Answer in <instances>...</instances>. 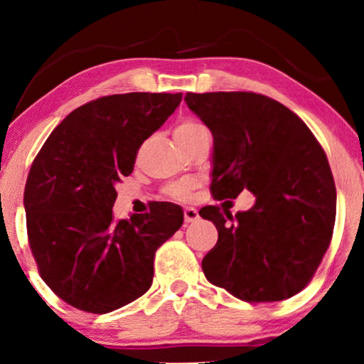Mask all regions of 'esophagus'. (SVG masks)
Listing matches in <instances>:
<instances>
[{"label":"esophagus","instance_id":"esophagus-1","mask_svg":"<svg viewBox=\"0 0 364 364\" xmlns=\"http://www.w3.org/2000/svg\"><path fill=\"white\" fill-rule=\"evenodd\" d=\"M183 218H186L187 223L196 222V220H198V212L192 207H186L183 208Z\"/></svg>","mask_w":364,"mask_h":364}]
</instances>
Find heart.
I'll return each mask as SVG.
<instances>
[{
	"mask_svg": "<svg viewBox=\"0 0 364 364\" xmlns=\"http://www.w3.org/2000/svg\"><path fill=\"white\" fill-rule=\"evenodd\" d=\"M202 131H207L205 127L202 126V124H198L196 121H183L177 126L176 129V141H187V139H191L196 136V134L202 132ZM191 191H192V183L191 182H178V183H173L167 188V193L173 198H187L191 196Z\"/></svg>",
	"mask_w": 364,
	"mask_h": 364,
	"instance_id": "1",
	"label": "heart"
}]
</instances>
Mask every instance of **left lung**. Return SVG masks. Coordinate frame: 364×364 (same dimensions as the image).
Masks as SVG:
<instances>
[{"instance_id": "left-lung-1", "label": "left lung", "mask_w": 364, "mask_h": 364, "mask_svg": "<svg viewBox=\"0 0 364 364\" xmlns=\"http://www.w3.org/2000/svg\"><path fill=\"white\" fill-rule=\"evenodd\" d=\"M213 136L217 200L255 196L235 217L215 205L198 215L218 230L202 270L243 301L287 300L306 287L331 242L336 188L320 144L283 104L255 92L186 94Z\"/></svg>"}]
</instances>
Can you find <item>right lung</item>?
Wrapping results in <instances>:
<instances>
[{"instance_id":"right-lung-1","label":"right lung","mask_w":364,"mask_h":364,"mask_svg":"<svg viewBox=\"0 0 364 364\" xmlns=\"http://www.w3.org/2000/svg\"><path fill=\"white\" fill-rule=\"evenodd\" d=\"M182 92H129L74 109L34 159L24 188L29 247L39 273L74 308L109 313L152 285L156 250L183 223L182 207L157 202L114 222L116 183Z\"/></svg>"}]
</instances>
